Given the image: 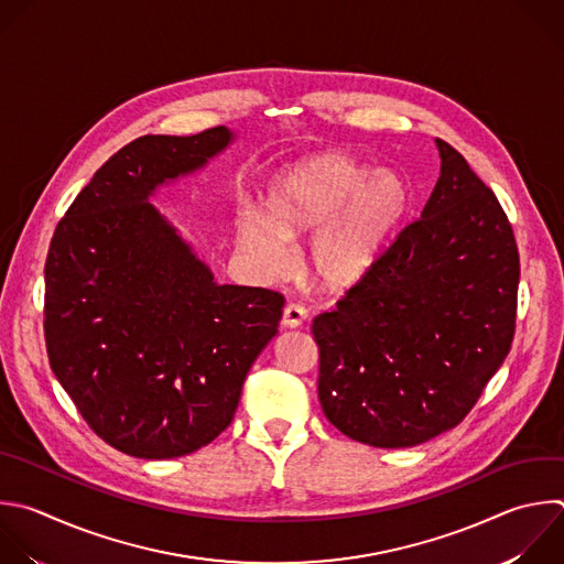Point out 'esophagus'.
I'll use <instances>...</instances> for the list:
<instances>
[{"instance_id": "obj_1", "label": "esophagus", "mask_w": 564, "mask_h": 564, "mask_svg": "<svg viewBox=\"0 0 564 564\" xmlns=\"http://www.w3.org/2000/svg\"><path fill=\"white\" fill-rule=\"evenodd\" d=\"M305 318H307V310H305L303 305L290 303V305H285V310H283V318H281V323H283V327L294 329V327H301Z\"/></svg>"}]
</instances>
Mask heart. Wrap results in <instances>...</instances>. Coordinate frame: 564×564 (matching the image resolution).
<instances>
[{"label": "heart", "instance_id": "heart-1", "mask_svg": "<svg viewBox=\"0 0 564 564\" xmlns=\"http://www.w3.org/2000/svg\"><path fill=\"white\" fill-rule=\"evenodd\" d=\"M412 210V187L392 170H373L325 152L283 170L270 185L265 215L246 210L237 221L241 252L265 274L290 265L285 243L312 235L305 270L327 292L365 281L392 246Z\"/></svg>", "mask_w": 564, "mask_h": 564}]
</instances>
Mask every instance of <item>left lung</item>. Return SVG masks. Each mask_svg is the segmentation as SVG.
Here are the masks:
<instances>
[{"instance_id":"obj_1","label":"left lung","mask_w":564,"mask_h":564,"mask_svg":"<svg viewBox=\"0 0 564 564\" xmlns=\"http://www.w3.org/2000/svg\"><path fill=\"white\" fill-rule=\"evenodd\" d=\"M365 281L312 323L318 401L351 441L399 449L456 427L509 354L520 259L511 224L465 156Z\"/></svg>"}]
</instances>
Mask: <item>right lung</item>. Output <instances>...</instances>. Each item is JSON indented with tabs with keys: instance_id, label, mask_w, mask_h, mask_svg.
Segmentation results:
<instances>
[{
	"instance_id": "add662e5",
	"label": "right lung",
	"mask_w": 564,
	"mask_h": 564,
	"mask_svg": "<svg viewBox=\"0 0 564 564\" xmlns=\"http://www.w3.org/2000/svg\"><path fill=\"white\" fill-rule=\"evenodd\" d=\"M232 139L217 126L130 141L95 172L48 248L51 367L90 430L134 458L213 443L279 332L283 294L219 285L150 204L159 185L204 167Z\"/></svg>"
}]
</instances>
